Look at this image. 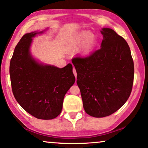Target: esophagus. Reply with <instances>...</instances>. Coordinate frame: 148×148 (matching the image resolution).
<instances>
[{"mask_svg": "<svg viewBox=\"0 0 148 148\" xmlns=\"http://www.w3.org/2000/svg\"><path fill=\"white\" fill-rule=\"evenodd\" d=\"M73 72L74 75H75V78H76V77H77V72H76L75 69V67H73Z\"/></svg>", "mask_w": 148, "mask_h": 148, "instance_id": "obj_1", "label": "esophagus"}]
</instances>
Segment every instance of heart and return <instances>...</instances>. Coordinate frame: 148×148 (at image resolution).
<instances>
[{
    "instance_id": "1",
    "label": "heart",
    "mask_w": 148,
    "mask_h": 148,
    "mask_svg": "<svg viewBox=\"0 0 148 148\" xmlns=\"http://www.w3.org/2000/svg\"><path fill=\"white\" fill-rule=\"evenodd\" d=\"M96 41V36L93 33L82 32L72 39L69 45V49L71 51H77L82 45V51L86 53L89 52L95 47Z\"/></svg>"
}]
</instances>
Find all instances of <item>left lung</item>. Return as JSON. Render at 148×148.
<instances>
[{
    "instance_id": "left-lung-1",
    "label": "left lung",
    "mask_w": 148,
    "mask_h": 148,
    "mask_svg": "<svg viewBox=\"0 0 148 148\" xmlns=\"http://www.w3.org/2000/svg\"><path fill=\"white\" fill-rule=\"evenodd\" d=\"M101 32V49L72 59L84 110L95 118L108 116L123 106L134 79V63L127 42L111 28H103Z\"/></svg>"
}]
</instances>
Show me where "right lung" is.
Listing matches in <instances>:
<instances>
[{
	"instance_id": "right-lung-1",
	"label": "right lung",
	"mask_w": 148,
	"mask_h": 148,
	"mask_svg": "<svg viewBox=\"0 0 148 148\" xmlns=\"http://www.w3.org/2000/svg\"><path fill=\"white\" fill-rule=\"evenodd\" d=\"M43 31L25 34L15 47L9 73L14 97L28 114L38 119L51 120L62 112L64 97L75 78L73 66L60 69L43 64L30 52L32 37Z\"/></svg>"
}]
</instances>
